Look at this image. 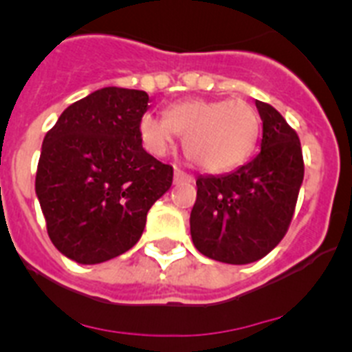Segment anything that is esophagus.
I'll use <instances>...</instances> for the list:
<instances>
[{
  "instance_id": "esophagus-1",
  "label": "esophagus",
  "mask_w": 352,
  "mask_h": 352,
  "mask_svg": "<svg viewBox=\"0 0 352 352\" xmlns=\"http://www.w3.org/2000/svg\"><path fill=\"white\" fill-rule=\"evenodd\" d=\"M183 182L192 183L194 182V178H192L190 174L183 173L182 169H174V183H183Z\"/></svg>"
}]
</instances>
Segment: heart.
<instances>
[{
  "instance_id": "obj_1",
  "label": "heart",
  "mask_w": 352,
  "mask_h": 352,
  "mask_svg": "<svg viewBox=\"0 0 352 352\" xmlns=\"http://www.w3.org/2000/svg\"><path fill=\"white\" fill-rule=\"evenodd\" d=\"M139 132L149 153L166 155L176 133L183 153L204 173H223L243 164L259 138V116L245 100H185L167 109V118L146 113Z\"/></svg>"
}]
</instances>
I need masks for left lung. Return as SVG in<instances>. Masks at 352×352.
<instances>
[{
    "label": "left lung",
    "instance_id": "8db88e82",
    "mask_svg": "<svg viewBox=\"0 0 352 352\" xmlns=\"http://www.w3.org/2000/svg\"><path fill=\"white\" fill-rule=\"evenodd\" d=\"M263 121L261 151L232 173L199 176L190 213L195 248L210 259L248 264L280 243L303 183L296 132L270 104L256 100Z\"/></svg>",
    "mask_w": 352,
    "mask_h": 352
}]
</instances>
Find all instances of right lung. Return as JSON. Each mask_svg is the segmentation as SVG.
<instances>
[{"label":"right lung","mask_w":352,"mask_h":352,"mask_svg":"<svg viewBox=\"0 0 352 352\" xmlns=\"http://www.w3.org/2000/svg\"><path fill=\"white\" fill-rule=\"evenodd\" d=\"M146 91L109 86L65 109L45 133L35 192L54 247L98 264L138 243L146 214L173 185V167L142 148Z\"/></svg>","instance_id":"add662e5"}]
</instances>
